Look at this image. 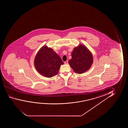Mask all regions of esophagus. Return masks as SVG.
I'll return each instance as SVG.
<instances>
[{
  "label": "esophagus",
  "mask_w": 128,
  "mask_h": 128,
  "mask_svg": "<svg viewBox=\"0 0 128 128\" xmlns=\"http://www.w3.org/2000/svg\"><path fill=\"white\" fill-rule=\"evenodd\" d=\"M64 63H65V64H68V61H66Z\"/></svg>",
  "instance_id": "34e87169"
}]
</instances>
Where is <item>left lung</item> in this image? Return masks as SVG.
Wrapping results in <instances>:
<instances>
[{"label":"left lung","instance_id":"left-lung-1","mask_svg":"<svg viewBox=\"0 0 128 128\" xmlns=\"http://www.w3.org/2000/svg\"><path fill=\"white\" fill-rule=\"evenodd\" d=\"M68 64L76 74H82L87 71L93 64L92 54L84 44H80L74 48Z\"/></svg>","mask_w":128,"mask_h":128}]
</instances>
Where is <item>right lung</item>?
<instances>
[{"label":"right lung","mask_w":128,"mask_h":128,"mask_svg":"<svg viewBox=\"0 0 128 128\" xmlns=\"http://www.w3.org/2000/svg\"><path fill=\"white\" fill-rule=\"evenodd\" d=\"M64 62L51 48L44 46L38 52L34 60V66L40 75L50 78L57 75Z\"/></svg>","instance_id":"add662e5"}]
</instances>
